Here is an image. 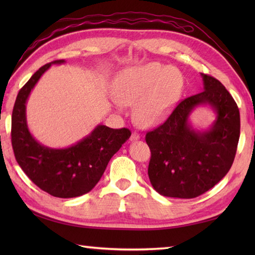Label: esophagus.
Masks as SVG:
<instances>
[{"instance_id": "esophagus-1", "label": "esophagus", "mask_w": 255, "mask_h": 255, "mask_svg": "<svg viewBox=\"0 0 255 255\" xmlns=\"http://www.w3.org/2000/svg\"><path fill=\"white\" fill-rule=\"evenodd\" d=\"M140 138V134L137 132V131H133L131 133V137H130V140L131 141H134V140H138Z\"/></svg>"}]
</instances>
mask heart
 <instances>
[{
	"mask_svg": "<svg viewBox=\"0 0 255 255\" xmlns=\"http://www.w3.org/2000/svg\"><path fill=\"white\" fill-rule=\"evenodd\" d=\"M183 89V75L174 67L152 62L125 69L117 74L114 90L123 105H136L134 117L144 126L163 121Z\"/></svg>",
	"mask_w": 255,
	"mask_h": 255,
	"instance_id": "heart-1",
	"label": "heart"
}]
</instances>
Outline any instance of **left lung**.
I'll use <instances>...</instances> for the list:
<instances>
[{"label":"left lung","mask_w":255,"mask_h":255,"mask_svg":"<svg viewBox=\"0 0 255 255\" xmlns=\"http://www.w3.org/2000/svg\"><path fill=\"white\" fill-rule=\"evenodd\" d=\"M204 91L181 101L160 126L145 134L151 151L148 175L167 197L195 198L223 180L234 163L240 137V113L220 81L202 73ZM218 113L209 131L196 132L188 116L198 105Z\"/></svg>","instance_id":"1"}]
</instances>
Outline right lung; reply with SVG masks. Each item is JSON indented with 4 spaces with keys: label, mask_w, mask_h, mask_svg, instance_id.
<instances>
[{
    "label": "right lung",
    "mask_w": 255,
    "mask_h": 255,
    "mask_svg": "<svg viewBox=\"0 0 255 255\" xmlns=\"http://www.w3.org/2000/svg\"><path fill=\"white\" fill-rule=\"evenodd\" d=\"M55 60L45 64L21 88L12 114V145L15 159L31 182L59 198L78 197L93 189L112 156L130 137L127 128L99 125L88 137L64 149L45 147L31 136L26 122V102L38 80Z\"/></svg>",
    "instance_id": "1"
}]
</instances>
